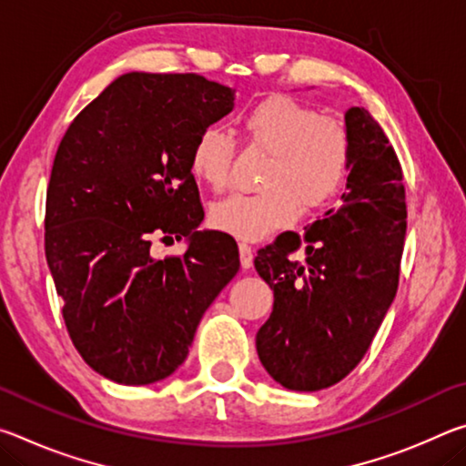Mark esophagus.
<instances>
[{
    "label": "esophagus",
    "mask_w": 466,
    "mask_h": 466,
    "mask_svg": "<svg viewBox=\"0 0 466 466\" xmlns=\"http://www.w3.org/2000/svg\"><path fill=\"white\" fill-rule=\"evenodd\" d=\"M238 248H240V265H242V269H250V267H252V255H255V248H252L250 244H247V242H240Z\"/></svg>",
    "instance_id": "esophagus-1"
}]
</instances>
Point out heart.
Segmentation results:
<instances>
[{
    "label": "heart",
    "mask_w": 466,
    "mask_h": 466,
    "mask_svg": "<svg viewBox=\"0 0 466 466\" xmlns=\"http://www.w3.org/2000/svg\"><path fill=\"white\" fill-rule=\"evenodd\" d=\"M240 127L252 146L271 157L263 170V191L232 195L211 208L214 228L242 240H258L289 226L302 209L329 203L350 172V133L333 116L283 94L267 96L242 115ZM234 139L219 127H205L195 137L188 167L211 191L230 185Z\"/></svg>",
    "instance_id": "b5f03b06"
}]
</instances>
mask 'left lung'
Returning <instances> with one entry per match:
<instances>
[{
	"label": "left lung",
	"mask_w": 466,
	"mask_h": 466,
	"mask_svg": "<svg viewBox=\"0 0 466 466\" xmlns=\"http://www.w3.org/2000/svg\"><path fill=\"white\" fill-rule=\"evenodd\" d=\"M351 160L337 208L304 236L283 232L257 252L255 269L273 289V312L257 353L289 390L329 389L356 368L399 288L407 232L403 170L366 108L345 113ZM305 244L307 258L290 255Z\"/></svg>",
	"instance_id": "1"
}]
</instances>
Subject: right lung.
I'll list each match as a JSON object with an SVG mask.
<instances>
[{"label":"right lung","mask_w":466,"mask_h":466,"mask_svg":"<svg viewBox=\"0 0 466 466\" xmlns=\"http://www.w3.org/2000/svg\"><path fill=\"white\" fill-rule=\"evenodd\" d=\"M232 106L234 90L203 76L131 72L61 139L45 255L76 350L108 380L139 386L175 372L240 269L232 236L197 232L205 214L188 167L195 137ZM152 235H187L189 247L156 259Z\"/></svg>","instance_id":"add662e5"}]
</instances>
